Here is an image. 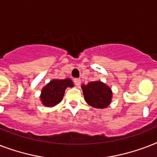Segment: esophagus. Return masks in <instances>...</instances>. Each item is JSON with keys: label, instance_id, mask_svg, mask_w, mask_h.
<instances>
[{"label": "esophagus", "instance_id": "obj_1", "mask_svg": "<svg viewBox=\"0 0 157 157\" xmlns=\"http://www.w3.org/2000/svg\"><path fill=\"white\" fill-rule=\"evenodd\" d=\"M74 82H75V85H76V86H80V85H81V79L75 78V79H74Z\"/></svg>", "mask_w": 157, "mask_h": 157}]
</instances>
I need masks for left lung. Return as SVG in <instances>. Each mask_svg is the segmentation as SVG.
Instances as JSON below:
<instances>
[{
    "mask_svg": "<svg viewBox=\"0 0 157 157\" xmlns=\"http://www.w3.org/2000/svg\"><path fill=\"white\" fill-rule=\"evenodd\" d=\"M86 103L96 108H104L112 99L111 89L101 81H91L81 86Z\"/></svg>",
    "mask_w": 157,
    "mask_h": 157,
    "instance_id": "1",
    "label": "left lung"
}]
</instances>
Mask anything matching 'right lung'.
Segmentation results:
<instances>
[{"instance_id":"right-lung-1","label":"right lung","mask_w":157,"mask_h":157,"mask_svg":"<svg viewBox=\"0 0 157 157\" xmlns=\"http://www.w3.org/2000/svg\"><path fill=\"white\" fill-rule=\"evenodd\" d=\"M73 83L69 78L53 80L43 88L40 99L46 107H54L63 99L67 87H72Z\"/></svg>"}]
</instances>
